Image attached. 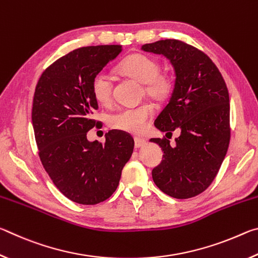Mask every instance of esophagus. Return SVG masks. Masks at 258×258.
<instances>
[{
  "label": "esophagus",
  "mask_w": 258,
  "mask_h": 258,
  "mask_svg": "<svg viewBox=\"0 0 258 258\" xmlns=\"http://www.w3.org/2000/svg\"><path fill=\"white\" fill-rule=\"evenodd\" d=\"M134 142H135V148H140V147H143L147 143V141L145 139H142V138H138V137H135L134 138Z\"/></svg>",
  "instance_id": "34e87169"
}]
</instances>
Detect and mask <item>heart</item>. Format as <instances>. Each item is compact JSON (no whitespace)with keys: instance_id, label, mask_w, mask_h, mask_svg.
<instances>
[{"instance_id":"heart-1","label":"heart","mask_w":258,"mask_h":258,"mask_svg":"<svg viewBox=\"0 0 258 258\" xmlns=\"http://www.w3.org/2000/svg\"><path fill=\"white\" fill-rule=\"evenodd\" d=\"M159 61L143 53H135L125 58L118 64L121 75L132 77L143 84V92L151 99L161 101L166 99L173 89V81L169 75L161 73ZM91 89L94 99L101 104H109L112 100L113 80L106 72L94 75ZM154 108L145 102L135 107H128L117 111L109 117V125L112 128L127 133H141L146 128Z\"/></svg>"}]
</instances>
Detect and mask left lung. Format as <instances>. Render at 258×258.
Masks as SVG:
<instances>
[{
    "mask_svg": "<svg viewBox=\"0 0 258 258\" xmlns=\"http://www.w3.org/2000/svg\"><path fill=\"white\" fill-rule=\"evenodd\" d=\"M141 49L165 55L176 76L169 101L156 118L155 126L171 134L178 128L181 134L174 146L165 138L150 140L164 151V159L152 169V178L164 194L173 198L196 197L211 185L228 151V87L209 56L184 42L163 40Z\"/></svg>",
    "mask_w": 258,
    "mask_h": 258,
    "instance_id": "1",
    "label": "left lung"
}]
</instances>
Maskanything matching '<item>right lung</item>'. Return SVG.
<instances>
[{"mask_svg": "<svg viewBox=\"0 0 258 258\" xmlns=\"http://www.w3.org/2000/svg\"><path fill=\"white\" fill-rule=\"evenodd\" d=\"M121 45L84 46L61 56L43 72L35 89L32 121L42 165L63 196L95 205L116 191L134 140L124 131L106 133V142H90L98 125L91 83L121 52Z\"/></svg>", "mask_w": 258, "mask_h": 258, "instance_id": "add662e5", "label": "right lung"}]
</instances>
